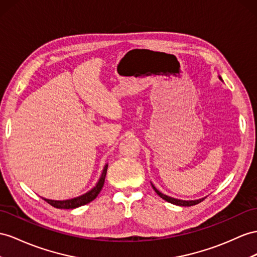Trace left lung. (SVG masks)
<instances>
[{"label":"left lung","instance_id":"8db88e82","mask_svg":"<svg viewBox=\"0 0 257 257\" xmlns=\"http://www.w3.org/2000/svg\"><path fill=\"white\" fill-rule=\"evenodd\" d=\"M219 79L220 80H222L221 77L219 76ZM151 185H152V188L154 189V191L159 194L163 200H165L166 202H169L172 204H175V205H179V206H192V205H196V204H199L200 202H202L205 197H203V199H199V200H194V201H185V200H179V199H175V197H172V196H168L166 194H163L162 192H160L159 190H157L152 182H151Z\"/></svg>","mask_w":257,"mask_h":257}]
</instances>
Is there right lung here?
Wrapping results in <instances>:
<instances>
[{"label": "right lung", "instance_id": "1", "mask_svg": "<svg viewBox=\"0 0 257 257\" xmlns=\"http://www.w3.org/2000/svg\"><path fill=\"white\" fill-rule=\"evenodd\" d=\"M107 167L108 165L104 166L103 168V172L102 175L100 177V179L96 182L95 187L92 188L90 191H88L87 193H84L80 196H77L74 197V199H69V200H63V201H55V200H49V199H42L44 201H47L50 205L54 206L56 208H65V209H72V208H77L79 206H82L85 205V204H88L90 202L93 201L95 197L98 195V193L101 192V190L104 186V181H105V177H106V173H107Z\"/></svg>", "mask_w": 257, "mask_h": 257}]
</instances>
